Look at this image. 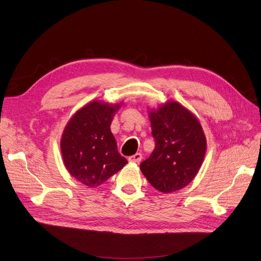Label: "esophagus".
Masks as SVG:
<instances>
[{"label":"esophagus","instance_id":"esophagus-1","mask_svg":"<svg viewBox=\"0 0 261 261\" xmlns=\"http://www.w3.org/2000/svg\"><path fill=\"white\" fill-rule=\"evenodd\" d=\"M141 159H142V154L141 153H137V154H134V155L129 157V162L139 164L141 162Z\"/></svg>","mask_w":261,"mask_h":261}]
</instances>
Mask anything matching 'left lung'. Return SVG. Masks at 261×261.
Returning <instances> with one entry per match:
<instances>
[{"label":"left lung","instance_id":"1","mask_svg":"<svg viewBox=\"0 0 261 261\" xmlns=\"http://www.w3.org/2000/svg\"><path fill=\"white\" fill-rule=\"evenodd\" d=\"M155 149L140 165L156 190L171 193L195 178L206 152V138L196 117L176 102L149 114Z\"/></svg>","mask_w":261,"mask_h":261}]
</instances>
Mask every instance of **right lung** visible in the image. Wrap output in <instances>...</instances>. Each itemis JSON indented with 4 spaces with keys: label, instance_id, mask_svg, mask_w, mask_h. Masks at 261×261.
Returning <instances> with one entry per match:
<instances>
[{
    "label": "right lung",
    "instance_id": "right-lung-1",
    "mask_svg": "<svg viewBox=\"0 0 261 261\" xmlns=\"http://www.w3.org/2000/svg\"><path fill=\"white\" fill-rule=\"evenodd\" d=\"M120 105L89 103L73 115L64 130L61 148L65 167L75 180L94 188L127 164L111 131Z\"/></svg>",
    "mask_w": 261,
    "mask_h": 261
}]
</instances>
